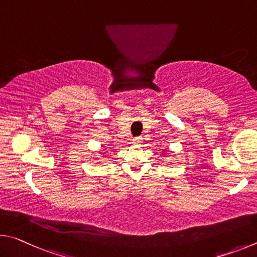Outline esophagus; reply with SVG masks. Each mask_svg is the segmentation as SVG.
I'll use <instances>...</instances> for the list:
<instances>
[{"instance_id": "1", "label": "esophagus", "mask_w": 257, "mask_h": 257, "mask_svg": "<svg viewBox=\"0 0 257 257\" xmlns=\"http://www.w3.org/2000/svg\"><path fill=\"white\" fill-rule=\"evenodd\" d=\"M142 141H143L142 137H137L133 139V143H136V145H140V143H142Z\"/></svg>"}]
</instances>
